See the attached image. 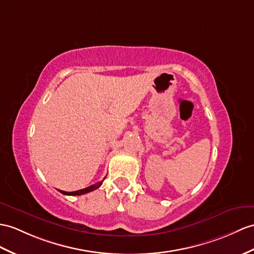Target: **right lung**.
Wrapping results in <instances>:
<instances>
[{
  "label": "right lung",
  "mask_w": 254,
  "mask_h": 254,
  "mask_svg": "<svg viewBox=\"0 0 254 254\" xmlns=\"http://www.w3.org/2000/svg\"><path fill=\"white\" fill-rule=\"evenodd\" d=\"M103 180H104V179H103ZM102 182H103V181L95 183V184L90 185V187H88V188L83 189V190H75V191H64V190H60V193H63V194H64V195H71V196H74V195H83V194H86V193H89V191H91V190H97L98 188H100Z\"/></svg>",
  "instance_id": "1"
}]
</instances>
